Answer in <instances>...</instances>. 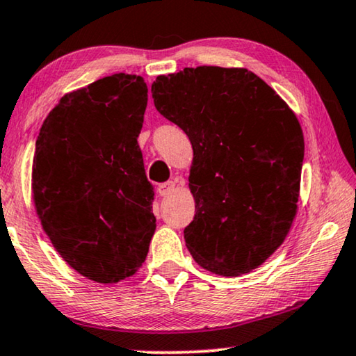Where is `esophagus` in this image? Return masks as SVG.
Segmentation results:
<instances>
[{
	"mask_svg": "<svg viewBox=\"0 0 356 356\" xmlns=\"http://www.w3.org/2000/svg\"><path fill=\"white\" fill-rule=\"evenodd\" d=\"M175 189V181H165V183H161L157 186V193H159L161 197H165L172 193Z\"/></svg>",
	"mask_w": 356,
	"mask_h": 356,
	"instance_id": "esophagus-1",
	"label": "esophagus"
}]
</instances>
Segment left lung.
I'll return each instance as SVG.
<instances>
[{
    "label": "left lung",
    "instance_id": "left-lung-1",
    "mask_svg": "<svg viewBox=\"0 0 356 356\" xmlns=\"http://www.w3.org/2000/svg\"><path fill=\"white\" fill-rule=\"evenodd\" d=\"M154 106L194 149L195 215L184 240L220 275L261 266L285 240L298 209L304 135L298 118L245 68L197 67L157 76Z\"/></svg>",
    "mask_w": 356,
    "mask_h": 356
}]
</instances>
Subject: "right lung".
<instances>
[{"instance_id":"obj_1","label":"right lung","mask_w":356,"mask_h":356,"mask_svg":"<svg viewBox=\"0 0 356 356\" xmlns=\"http://www.w3.org/2000/svg\"><path fill=\"white\" fill-rule=\"evenodd\" d=\"M147 87L118 73L70 92L36 140L33 199L42 229L76 272L116 283L140 269L156 218L138 135Z\"/></svg>"}]
</instances>
